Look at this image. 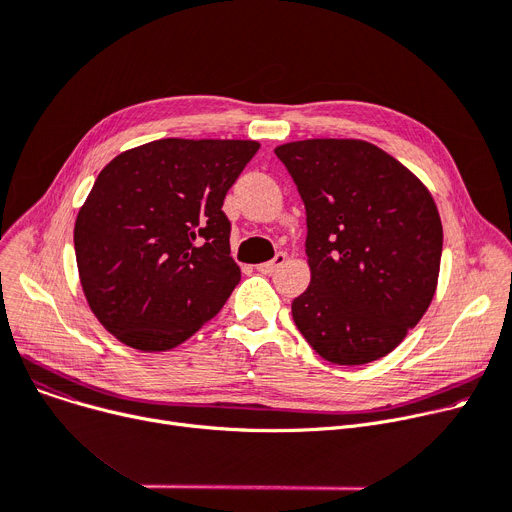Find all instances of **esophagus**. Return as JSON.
<instances>
[{
  "instance_id": "esophagus-1",
  "label": "esophagus",
  "mask_w": 512,
  "mask_h": 512,
  "mask_svg": "<svg viewBox=\"0 0 512 512\" xmlns=\"http://www.w3.org/2000/svg\"><path fill=\"white\" fill-rule=\"evenodd\" d=\"M286 261V255L284 253H278L272 261H265V263H259L257 265V272H261V274H274L278 267L282 265Z\"/></svg>"
}]
</instances>
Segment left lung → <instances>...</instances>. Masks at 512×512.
<instances>
[{"mask_svg": "<svg viewBox=\"0 0 512 512\" xmlns=\"http://www.w3.org/2000/svg\"><path fill=\"white\" fill-rule=\"evenodd\" d=\"M307 209L311 284L292 319L336 365L392 353L432 303L442 222L432 193L398 159L359 139H307L274 149Z\"/></svg>", "mask_w": 512, "mask_h": 512, "instance_id": "obj_1", "label": "left lung"}]
</instances>
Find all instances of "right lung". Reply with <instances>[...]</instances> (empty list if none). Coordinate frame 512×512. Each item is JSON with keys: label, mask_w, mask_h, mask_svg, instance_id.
<instances>
[{"label": "right lung", "mask_w": 512, "mask_h": 512, "mask_svg": "<svg viewBox=\"0 0 512 512\" xmlns=\"http://www.w3.org/2000/svg\"><path fill=\"white\" fill-rule=\"evenodd\" d=\"M257 149L159 139L99 172L76 215L74 251L91 311L122 344L170 351L224 307L240 267L222 205Z\"/></svg>", "instance_id": "add662e5"}]
</instances>
